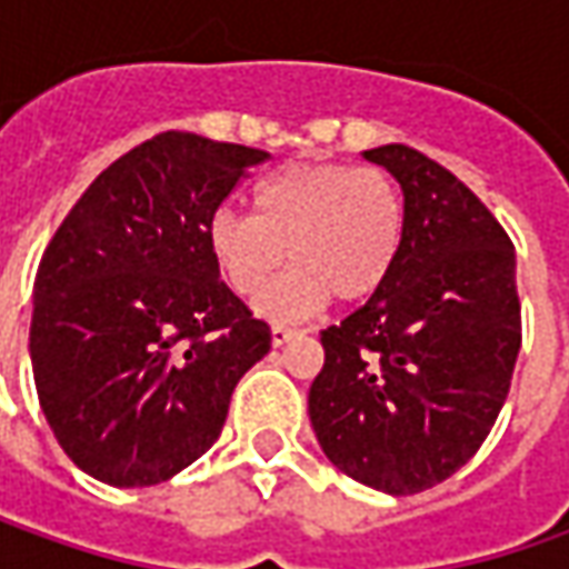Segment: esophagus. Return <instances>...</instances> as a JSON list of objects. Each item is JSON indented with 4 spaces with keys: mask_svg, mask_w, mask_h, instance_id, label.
<instances>
[{
    "mask_svg": "<svg viewBox=\"0 0 569 569\" xmlns=\"http://www.w3.org/2000/svg\"><path fill=\"white\" fill-rule=\"evenodd\" d=\"M297 329H291V326H284V322H274L272 326V345L274 348H281V345H288V341L295 339Z\"/></svg>",
    "mask_w": 569,
    "mask_h": 569,
    "instance_id": "esophagus-1",
    "label": "esophagus"
}]
</instances>
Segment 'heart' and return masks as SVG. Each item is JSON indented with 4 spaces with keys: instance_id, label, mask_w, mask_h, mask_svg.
Here are the masks:
<instances>
[{
    "instance_id": "heart-1",
    "label": "heart",
    "mask_w": 569,
    "mask_h": 569,
    "mask_svg": "<svg viewBox=\"0 0 569 569\" xmlns=\"http://www.w3.org/2000/svg\"><path fill=\"white\" fill-rule=\"evenodd\" d=\"M252 211L218 208L208 252L240 297L262 295L291 252L295 269L262 300L272 317L370 297L402 247V192L380 167H281L252 189Z\"/></svg>"
}]
</instances>
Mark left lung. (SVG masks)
I'll return each mask as SVG.
<instances>
[{
	"label": "left lung",
	"mask_w": 569,
	"mask_h": 569,
	"mask_svg": "<svg viewBox=\"0 0 569 569\" xmlns=\"http://www.w3.org/2000/svg\"><path fill=\"white\" fill-rule=\"evenodd\" d=\"M405 196L402 247L370 300L319 332L310 421L367 488L418 493L491 433L522 345L513 240L456 173L408 144L363 151Z\"/></svg>",
	"instance_id": "obj_1"
}]
</instances>
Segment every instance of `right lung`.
<instances>
[{"instance_id": "add662e5", "label": "right lung", "mask_w": 569, "mask_h": 569, "mask_svg": "<svg viewBox=\"0 0 569 569\" xmlns=\"http://www.w3.org/2000/svg\"><path fill=\"white\" fill-rule=\"evenodd\" d=\"M266 158L161 132L84 189L40 259L37 399L66 456L103 485L148 488L192 466L272 348L208 252L211 214Z\"/></svg>"}]
</instances>
